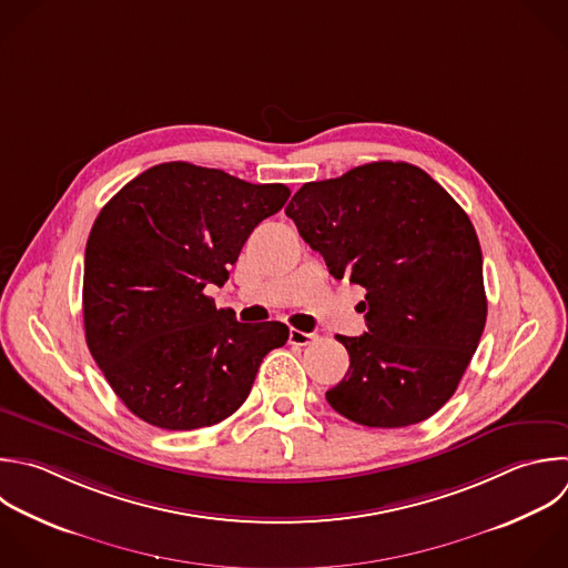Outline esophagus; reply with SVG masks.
<instances>
[{"mask_svg": "<svg viewBox=\"0 0 568 568\" xmlns=\"http://www.w3.org/2000/svg\"><path fill=\"white\" fill-rule=\"evenodd\" d=\"M315 333H304V331H300V328H291L288 331V342L293 344V346H306V344H311V342H315Z\"/></svg>", "mask_w": 568, "mask_h": 568, "instance_id": "34e87169", "label": "esophagus"}]
</instances>
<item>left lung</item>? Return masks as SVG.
I'll list each match as a JSON object with an SVG mask.
<instances>
[{
	"label": "left lung",
	"mask_w": 568,
	"mask_h": 568,
	"mask_svg": "<svg viewBox=\"0 0 568 568\" xmlns=\"http://www.w3.org/2000/svg\"><path fill=\"white\" fill-rule=\"evenodd\" d=\"M286 215L335 280L366 288L368 331L337 335L351 366L326 390L328 404L371 428L428 419L455 393L486 324L481 248L468 215L406 162L308 182Z\"/></svg>",
	"instance_id": "obj_1"
}]
</instances>
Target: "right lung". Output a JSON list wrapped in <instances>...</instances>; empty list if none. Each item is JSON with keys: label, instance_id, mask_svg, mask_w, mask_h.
<instances>
[{"label": "right lung", "instance_id": "obj_1", "mask_svg": "<svg viewBox=\"0 0 568 568\" xmlns=\"http://www.w3.org/2000/svg\"><path fill=\"white\" fill-rule=\"evenodd\" d=\"M189 162L131 180L98 215L84 255L87 344L115 395L166 430L213 426L251 393L282 322L242 324L206 286H224L253 229L288 200Z\"/></svg>", "mask_w": 568, "mask_h": 568}]
</instances>
